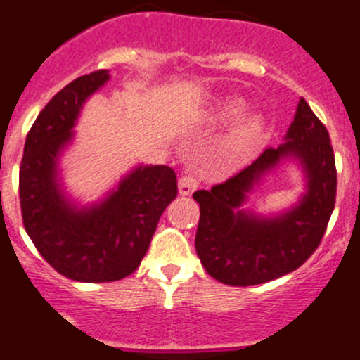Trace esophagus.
Masks as SVG:
<instances>
[{
    "mask_svg": "<svg viewBox=\"0 0 360 360\" xmlns=\"http://www.w3.org/2000/svg\"><path fill=\"white\" fill-rule=\"evenodd\" d=\"M198 186V179L195 177V174H184V176H181L179 179V193L181 195H190L193 193L195 190H197Z\"/></svg>",
    "mask_w": 360,
    "mask_h": 360,
    "instance_id": "obj_1",
    "label": "esophagus"
}]
</instances>
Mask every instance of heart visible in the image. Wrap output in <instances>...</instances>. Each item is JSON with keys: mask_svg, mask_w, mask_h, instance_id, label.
<instances>
[{"mask_svg": "<svg viewBox=\"0 0 360 360\" xmlns=\"http://www.w3.org/2000/svg\"><path fill=\"white\" fill-rule=\"evenodd\" d=\"M244 110V103L240 100H229L223 102L219 107V116L221 117H233ZM262 135V121L258 117H250L243 124L232 131L229 139V151L236 158H244L257 148L258 141Z\"/></svg>", "mask_w": 360, "mask_h": 360, "instance_id": "b5f03b06", "label": "heart"}]
</instances>
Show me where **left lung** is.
Masks as SVG:
<instances>
[{
	"mask_svg": "<svg viewBox=\"0 0 360 360\" xmlns=\"http://www.w3.org/2000/svg\"><path fill=\"white\" fill-rule=\"evenodd\" d=\"M283 155L299 158L307 170L309 191L302 202L269 220L237 212L250 186ZM336 186L329 131L301 98L285 144L265 148L225 183L193 193L200 205L195 248L209 276L232 287H250L301 267L322 243L336 204Z\"/></svg>",
	"mask_w": 360,
	"mask_h": 360,
	"instance_id": "1",
	"label": "left lung"
}]
</instances>
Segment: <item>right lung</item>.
<instances>
[{"mask_svg":"<svg viewBox=\"0 0 360 360\" xmlns=\"http://www.w3.org/2000/svg\"><path fill=\"white\" fill-rule=\"evenodd\" d=\"M109 80L96 70L72 80L38 114L27 131L19 170L22 223L38 253L63 276L105 283L130 276L141 265L160 216L177 197L170 167H139L102 204L75 209L56 181V163L72 139L79 110Z\"/></svg>","mask_w":360,"mask_h":360,"instance_id":"obj_1","label":"right lung"}]
</instances>
